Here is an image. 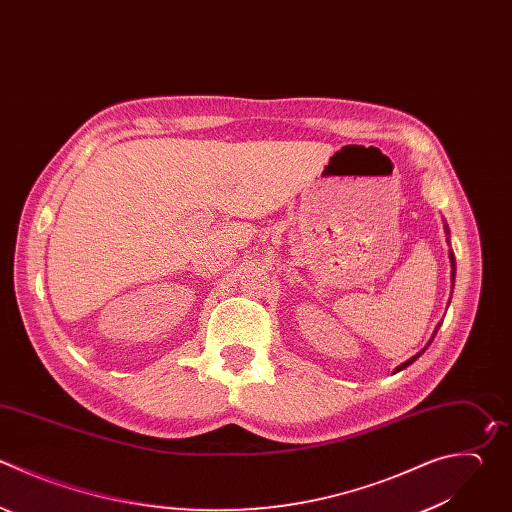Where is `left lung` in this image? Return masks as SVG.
Here are the masks:
<instances>
[{
	"instance_id": "8db88e82",
	"label": "left lung",
	"mask_w": 512,
	"mask_h": 512,
	"mask_svg": "<svg viewBox=\"0 0 512 512\" xmlns=\"http://www.w3.org/2000/svg\"><path fill=\"white\" fill-rule=\"evenodd\" d=\"M450 260H452V282H454V254H452V252H450ZM430 342H432V340H430ZM422 352H424V350H420L416 356H412L410 360H406L404 364H400V366L396 368V372H398V370H402V368H406V366H410V364H412V362H414V360H416V358H418Z\"/></svg>"
}]
</instances>
